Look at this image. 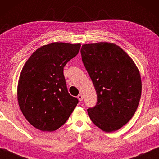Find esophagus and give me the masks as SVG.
Masks as SVG:
<instances>
[{
  "label": "esophagus",
  "mask_w": 159,
  "mask_h": 159,
  "mask_svg": "<svg viewBox=\"0 0 159 159\" xmlns=\"http://www.w3.org/2000/svg\"><path fill=\"white\" fill-rule=\"evenodd\" d=\"M78 98H79V100L80 101H83V96L81 94H79V96H78Z\"/></svg>",
  "instance_id": "1"
}]
</instances>
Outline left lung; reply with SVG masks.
I'll list each match as a JSON object with an SVG mask.
<instances>
[{
  "mask_svg": "<svg viewBox=\"0 0 159 159\" xmlns=\"http://www.w3.org/2000/svg\"><path fill=\"white\" fill-rule=\"evenodd\" d=\"M80 53L97 93L96 105L88 108V114L103 131L120 129L131 120L140 101L138 68L124 50L111 43L84 44Z\"/></svg>",
  "mask_w": 159,
  "mask_h": 159,
  "instance_id": "left-lung-1",
  "label": "left lung"
}]
</instances>
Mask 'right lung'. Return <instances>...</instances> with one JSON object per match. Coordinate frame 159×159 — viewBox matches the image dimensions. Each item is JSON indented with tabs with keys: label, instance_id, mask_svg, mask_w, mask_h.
<instances>
[{
	"label": "right lung",
	"instance_id": "right-lung-1",
	"mask_svg": "<svg viewBox=\"0 0 159 159\" xmlns=\"http://www.w3.org/2000/svg\"><path fill=\"white\" fill-rule=\"evenodd\" d=\"M80 44L52 43L33 53L21 70L18 105L33 126L42 131L59 129L79 103L68 93L63 67L79 53Z\"/></svg>",
	"mask_w": 159,
	"mask_h": 159
}]
</instances>
